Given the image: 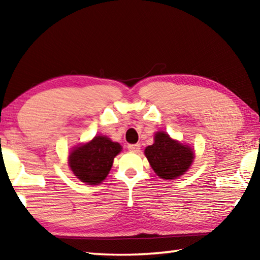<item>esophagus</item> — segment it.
Wrapping results in <instances>:
<instances>
[{"label": "esophagus", "instance_id": "obj_1", "mask_svg": "<svg viewBox=\"0 0 260 260\" xmlns=\"http://www.w3.org/2000/svg\"><path fill=\"white\" fill-rule=\"evenodd\" d=\"M128 150L129 151H132V152H139L140 151V149H141V146L139 143H136V144H128Z\"/></svg>", "mask_w": 260, "mask_h": 260}]
</instances>
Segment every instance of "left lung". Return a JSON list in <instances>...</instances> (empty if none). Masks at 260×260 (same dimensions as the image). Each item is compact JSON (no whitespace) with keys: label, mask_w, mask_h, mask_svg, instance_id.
I'll return each instance as SVG.
<instances>
[{"label":"left lung","mask_w":260,"mask_h":260,"mask_svg":"<svg viewBox=\"0 0 260 260\" xmlns=\"http://www.w3.org/2000/svg\"><path fill=\"white\" fill-rule=\"evenodd\" d=\"M144 153L158 177L166 180L184 174L193 159L191 148L172 140L164 132H158L155 143L147 147Z\"/></svg>","instance_id":"8db88e82"}]
</instances>
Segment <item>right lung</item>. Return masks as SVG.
Returning a JSON list of instances; mask_svg holds the SVG:
<instances>
[{
  "mask_svg": "<svg viewBox=\"0 0 260 260\" xmlns=\"http://www.w3.org/2000/svg\"><path fill=\"white\" fill-rule=\"evenodd\" d=\"M121 146L105 136H95L87 144L74 149L69 157V164L74 175L82 182L98 184L103 181L112 167L113 158Z\"/></svg>",
  "mask_w": 260,
  "mask_h": 260,
  "instance_id": "right-lung-1",
  "label": "right lung"
}]
</instances>
